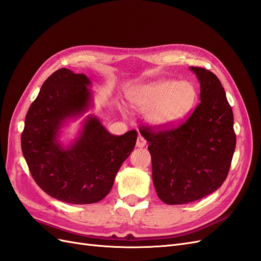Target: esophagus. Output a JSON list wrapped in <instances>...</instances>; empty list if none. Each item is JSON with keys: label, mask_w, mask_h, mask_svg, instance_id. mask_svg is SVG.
<instances>
[{"label": "esophagus", "mask_w": 261, "mask_h": 261, "mask_svg": "<svg viewBox=\"0 0 261 261\" xmlns=\"http://www.w3.org/2000/svg\"><path fill=\"white\" fill-rule=\"evenodd\" d=\"M147 145V141L145 140V138L143 137V136H138V138H137V141H136V146L138 147V148H143V147H145Z\"/></svg>", "instance_id": "1"}]
</instances>
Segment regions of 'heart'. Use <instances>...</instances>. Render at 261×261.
Masks as SVG:
<instances>
[{
    "instance_id": "heart-1",
    "label": "heart",
    "mask_w": 261,
    "mask_h": 261,
    "mask_svg": "<svg viewBox=\"0 0 261 261\" xmlns=\"http://www.w3.org/2000/svg\"><path fill=\"white\" fill-rule=\"evenodd\" d=\"M130 102L138 110L149 109L150 124L169 127L192 111L197 102V90L186 81H156L134 90Z\"/></svg>"
}]
</instances>
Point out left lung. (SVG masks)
Returning a JSON list of instances; mask_svg holds the SVG:
<instances>
[{"mask_svg":"<svg viewBox=\"0 0 261 261\" xmlns=\"http://www.w3.org/2000/svg\"><path fill=\"white\" fill-rule=\"evenodd\" d=\"M200 84V103L177 128L140 129L151 154L158 197L185 204L216 192L223 184L236 146L234 117L219 78L191 66Z\"/></svg>","mask_w":261,"mask_h":261,"instance_id":"8db88e82","label":"left lung"}]
</instances>
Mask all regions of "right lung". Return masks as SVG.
Segmentation results:
<instances>
[{"label":"right lung","instance_id":"right-lung-1","mask_svg":"<svg viewBox=\"0 0 261 261\" xmlns=\"http://www.w3.org/2000/svg\"><path fill=\"white\" fill-rule=\"evenodd\" d=\"M90 86L85 74L58 69L30 106L21 134V151L36 183L68 203L103 199L137 140L136 130L112 135L96 115L88 114L76 137L67 145L62 143V128L94 106Z\"/></svg>","mask_w":261,"mask_h":261}]
</instances>
